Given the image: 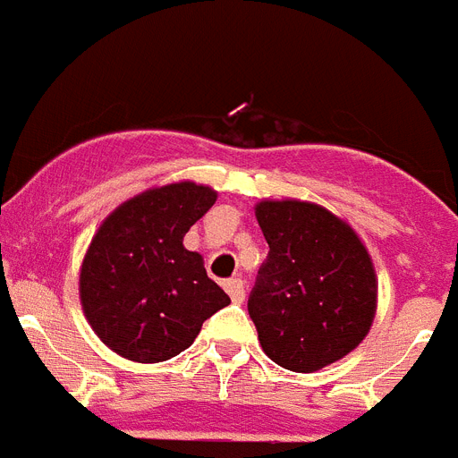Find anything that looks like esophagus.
I'll return each instance as SVG.
<instances>
[{
  "label": "esophagus",
  "instance_id": "obj_1",
  "mask_svg": "<svg viewBox=\"0 0 458 458\" xmlns=\"http://www.w3.org/2000/svg\"><path fill=\"white\" fill-rule=\"evenodd\" d=\"M223 286H225V291H228V295H230V301L233 302H242L244 301V295H247V291H244V282H242V279H228V282L223 284Z\"/></svg>",
  "mask_w": 458,
  "mask_h": 458
}]
</instances>
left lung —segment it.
Masks as SVG:
<instances>
[{
    "label": "left lung",
    "instance_id": "left-lung-1",
    "mask_svg": "<svg viewBox=\"0 0 458 458\" xmlns=\"http://www.w3.org/2000/svg\"><path fill=\"white\" fill-rule=\"evenodd\" d=\"M256 218L270 247L249 295L263 352L293 372L344 359L377 310V276L363 242L335 214L301 199H263Z\"/></svg>",
    "mask_w": 458,
    "mask_h": 458
}]
</instances>
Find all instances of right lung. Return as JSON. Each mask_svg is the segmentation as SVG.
I'll list each match as a JSON object with an SVG mask.
<instances>
[{
    "instance_id": "obj_1",
    "label": "right lung",
    "mask_w": 458,
    "mask_h": 458,
    "mask_svg": "<svg viewBox=\"0 0 458 458\" xmlns=\"http://www.w3.org/2000/svg\"><path fill=\"white\" fill-rule=\"evenodd\" d=\"M216 191L193 182L151 188L102 221L81 265L88 324L106 347L137 363H160L193 344L230 298L183 247Z\"/></svg>"
}]
</instances>
